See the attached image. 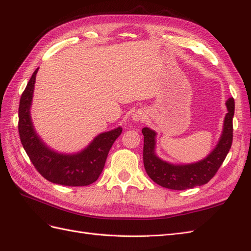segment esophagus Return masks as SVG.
I'll return each instance as SVG.
<instances>
[{"mask_svg": "<svg viewBox=\"0 0 251 251\" xmlns=\"http://www.w3.org/2000/svg\"><path fill=\"white\" fill-rule=\"evenodd\" d=\"M132 118H133L134 121H142V120H144V118H146V114L138 111V112H136L135 114H133Z\"/></svg>", "mask_w": 251, "mask_h": 251, "instance_id": "1", "label": "esophagus"}]
</instances>
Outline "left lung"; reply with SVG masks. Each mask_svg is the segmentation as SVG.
<instances>
[{"label":"left lung","mask_w":251,"mask_h":251,"mask_svg":"<svg viewBox=\"0 0 251 251\" xmlns=\"http://www.w3.org/2000/svg\"><path fill=\"white\" fill-rule=\"evenodd\" d=\"M227 112L222 134L215 149L202 160L189 164H173L162 160L156 154L157 133L150 127H143V164L149 177L162 187L183 191L206 184L215 176L228 154L232 143V118L234 115V100H226Z\"/></svg>","instance_id":"left-lung-1"}]
</instances>
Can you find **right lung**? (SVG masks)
I'll use <instances>...</instances> for the list:
<instances>
[{
    "label": "right lung",
    "instance_id": "obj_1",
    "mask_svg": "<svg viewBox=\"0 0 251 251\" xmlns=\"http://www.w3.org/2000/svg\"><path fill=\"white\" fill-rule=\"evenodd\" d=\"M37 70L39 68L33 72L20 100L19 134L22 146L37 172L52 183L66 186L90 185L101 174L109 151L123 132V127L97 135L78 153L64 154L50 149L35 132L30 115Z\"/></svg>",
    "mask_w": 251,
    "mask_h": 251
}]
</instances>
